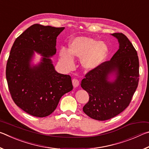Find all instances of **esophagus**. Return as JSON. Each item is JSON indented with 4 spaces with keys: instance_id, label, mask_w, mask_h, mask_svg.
<instances>
[{
    "instance_id": "obj_1",
    "label": "esophagus",
    "mask_w": 149,
    "mask_h": 149,
    "mask_svg": "<svg viewBox=\"0 0 149 149\" xmlns=\"http://www.w3.org/2000/svg\"><path fill=\"white\" fill-rule=\"evenodd\" d=\"M72 84H73V85H74V87H77L79 85V81L77 79H75H75H72Z\"/></svg>"
}]
</instances>
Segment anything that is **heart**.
Instances as JSON below:
<instances>
[{
  "mask_svg": "<svg viewBox=\"0 0 149 149\" xmlns=\"http://www.w3.org/2000/svg\"><path fill=\"white\" fill-rule=\"evenodd\" d=\"M108 49L105 44L87 37H77L69 44V49L62 48L60 60L65 69H72L74 65V57L81 58L85 69L91 70L97 67L107 56Z\"/></svg>",
  "mask_w": 149,
  "mask_h": 149,
  "instance_id": "b5f03b06",
  "label": "heart"
}]
</instances>
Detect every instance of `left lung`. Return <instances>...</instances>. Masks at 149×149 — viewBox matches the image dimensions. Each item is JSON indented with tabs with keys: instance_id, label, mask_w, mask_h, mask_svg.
Masks as SVG:
<instances>
[{
	"instance_id": "obj_1",
	"label": "left lung",
	"mask_w": 149,
	"mask_h": 149,
	"mask_svg": "<svg viewBox=\"0 0 149 149\" xmlns=\"http://www.w3.org/2000/svg\"><path fill=\"white\" fill-rule=\"evenodd\" d=\"M112 35L118 39L119 49L109 61L88 72L81 84L89 96L83 110L99 121L114 118L129 106L139 79V62L134 47L122 33ZM114 72L116 79L110 82L109 75Z\"/></svg>"
}]
</instances>
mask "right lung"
Masks as SVG:
<instances>
[{
	"label": "right lung",
	"instance_id": "obj_1",
	"mask_svg": "<svg viewBox=\"0 0 149 149\" xmlns=\"http://www.w3.org/2000/svg\"><path fill=\"white\" fill-rule=\"evenodd\" d=\"M64 29L32 25L17 37L10 52L6 77L12 99L33 116L52 114L60 98L73 89L70 75L58 73L49 58L56 54V38ZM34 51L44 57L38 65L31 67Z\"/></svg>",
	"mask_w": 149,
	"mask_h": 149
}]
</instances>
